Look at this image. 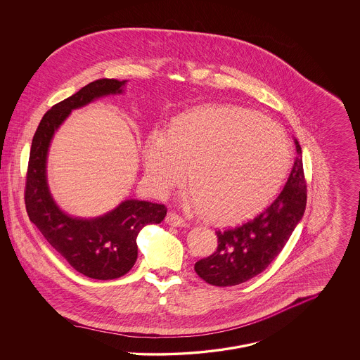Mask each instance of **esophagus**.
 <instances>
[{
    "label": "esophagus",
    "mask_w": 360,
    "mask_h": 360,
    "mask_svg": "<svg viewBox=\"0 0 360 360\" xmlns=\"http://www.w3.org/2000/svg\"><path fill=\"white\" fill-rule=\"evenodd\" d=\"M166 224H169L170 227H187V223L184 219H181L180 216H177L176 213L170 212L166 216Z\"/></svg>",
    "instance_id": "esophagus-1"
}]
</instances>
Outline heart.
<instances>
[{
    "label": "heart",
    "instance_id": "1",
    "mask_svg": "<svg viewBox=\"0 0 360 360\" xmlns=\"http://www.w3.org/2000/svg\"><path fill=\"white\" fill-rule=\"evenodd\" d=\"M151 190L165 195L184 177L187 206L219 224L243 221L271 200L290 167L286 131L238 105L202 107L170 121L143 144Z\"/></svg>",
    "mask_w": 360,
    "mask_h": 360
}]
</instances>
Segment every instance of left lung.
Masks as SVG:
<instances>
[{"label": "left lung", "instance_id": "left-lung-1", "mask_svg": "<svg viewBox=\"0 0 360 360\" xmlns=\"http://www.w3.org/2000/svg\"><path fill=\"white\" fill-rule=\"evenodd\" d=\"M295 144V165L278 198L253 220L216 231L217 250L195 262L194 269L206 283L220 288L243 283L262 274L285 248L307 205L302 151L297 139Z\"/></svg>", "mask_w": 360, "mask_h": 360}]
</instances>
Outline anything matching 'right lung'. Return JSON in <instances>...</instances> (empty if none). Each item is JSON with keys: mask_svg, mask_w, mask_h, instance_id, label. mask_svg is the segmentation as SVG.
I'll return each mask as SVG.
<instances>
[{"mask_svg": "<svg viewBox=\"0 0 360 360\" xmlns=\"http://www.w3.org/2000/svg\"><path fill=\"white\" fill-rule=\"evenodd\" d=\"M125 85L127 81L103 78L55 104L34 134L27 169L25 202L30 221L75 271L98 281L117 279L131 271L137 260L139 232L148 224H160L166 207L148 200L127 199L98 217L70 216L49 191L46 160L55 131L72 110L104 96L121 95Z\"/></svg>", "mask_w": 360, "mask_h": 360, "instance_id": "right-lung-1", "label": "right lung"}]
</instances>
